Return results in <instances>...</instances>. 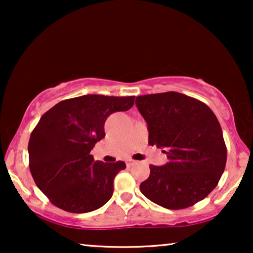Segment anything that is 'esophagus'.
<instances>
[{
	"label": "esophagus",
	"mask_w": 253,
	"mask_h": 253,
	"mask_svg": "<svg viewBox=\"0 0 253 253\" xmlns=\"http://www.w3.org/2000/svg\"><path fill=\"white\" fill-rule=\"evenodd\" d=\"M136 164H137V161L133 160V159H127V160H126V165L127 166H133V165H136Z\"/></svg>",
	"instance_id": "esophagus-1"
}]
</instances>
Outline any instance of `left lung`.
Here are the masks:
<instances>
[{"label": "left lung", "mask_w": 253, "mask_h": 253, "mask_svg": "<svg viewBox=\"0 0 253 253\" xmlns=\"http://www.w3.org/2000/svg\"><path fill=\"white\" fill-rule=\"evenodd\" d=\"M136 106L147 123L148 144L168 162L150 166L143 195L165 209L183 210L206 198L219 183L227 147L216 116L205 103L178 92L140 95Z\"/></svg>", "instance_id": "1"}]
</instances>
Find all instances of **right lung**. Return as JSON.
I'll return each mask as SVG.
<instances>
[{"instance_id":"obj_1","label":"right lung","mask_w":253,"mask_h":253,"mask_svg":"<svg viewBox=\"0 0 253 253\" xmlns=\"http://www.w3.org/2000/svg\"><path fill=\"white\" fill-rule=\"evenodd\" d=\"M134 96L87 94L58 102L41 116L29 141L30 170L50 203L70 213H87L112 198L123 161L105 164L91 155L106 136L110 114L126 112Z\"/></svg>"}]
</instances>
